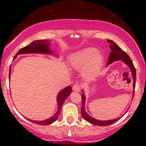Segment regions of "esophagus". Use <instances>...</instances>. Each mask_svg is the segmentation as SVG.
Wrapping results in <instances>:
<instances>
[{
	"label": "esophagus",
	"instance_id": "obj_1",
	"mask_svg": "<svg viewBox=\"0 0 146 146\" xmlns=\"http://www.w3.org/2000/svg\"><path fill=\"white\" fill-rule=\"evenodd\" d=\"M80 89H81V86H80L79 84H75L74 85H73V90H74V91H80Z\"/></svg>",
	"mask_w": 146,
	"mask_h": 146
}]
</instances>
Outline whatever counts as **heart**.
I'll use <instances>...</instances> for the list:
<instances>
[{
  "label": "heart",
  "mask_w": 146,
  "mask_h": 146,
  "mask_svg": "<svg viewBox=\"0 0 146 146\" xmlns=\"http://www.w3.org/2000/svg\"><path fill=\"white\" fill-rule=\"evenodd\" d=\"M102 62V56L94 48H87L79 51L73 53L69 58L71 67L77 70L83 68L84 76L88 79L98 73Z\"/></svg>",
  "instance_id": "b5f03b06"
}]
</instances>
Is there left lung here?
Segmentation results:
<instances>
[{"instance_id":"1","label":"left lung","mask_w":146,"mask_h":146,"mask_svg":"<svg viewBox=\"0 0 146 146\" xmlns=\"http://www.w3.org/2000/svg\"><path fill=\"white\" fill-rule=\"evenodd\" d=\"M107 41L108 42V43H110V48L111 50V52L110 53L109 58H108V62L107 63L106 66L109 65L110 64H111L113 62L117 61V60H122L123 62H125L127 65L130 67V70L132 71V76H133V87L134 88H135V83H136V69H135V66H134L132 61L130 60V56L125 53V51H123L121 48L119 47L113 41L110 40H107ZM134 94H135V91L133 92V95H132V98H133ZM84 103H85V96L84 94H82V109H81V114L82 116L85 120L87 121H88L89 123H92L93 125H100V126H105V125H108L112 124V123H115L117 121H118L121 117L118 119H115L113 120H108V121H100V120L95 119L93 118L87 114L85 112L84 110Z\"/></svg>"}]
</instances>
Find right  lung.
Returning a JSON list of instances; mask_svg holds the SVG:
<instances>
[{
    "label": "right lung",
    "mask_w": 146,
    "mask_h": 146,
    "mask_svg": "<svg viewBox=\"0 0 146 146\" xmlns=\"http://www.w3.org/2000/svg\"><path fill=\"white\" fill-rule=\"evenodd\" d=\"M50 42L48 40H36L33 41L31 44H29L27 46L22 48L18 51L16 55L15 56L14 58H16L17 55L23 54V53H51L52 51L49 49ZM9 75H10V70H9ZM71 86H68L64 88L60 92L58 96V112L53 115V117H50L48 119L44 120V121H33L27 119L29 121L33 122V123H37L39 125H48L54 122L59 117V114L61 111L62 106L64 102L65 101L66 98L71 94Z\"/></svg>",
    "instance_id": "1"
}]
</instances>
